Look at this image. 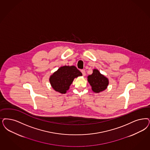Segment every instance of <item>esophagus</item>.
I'll list each match as a JSON object with an SVG mask.
<instances>
[{"mask_svg":"<svg viewBox=\"0 0 150 150\" xmlns=\"http://www.w3.org/2000/svg\"><path fill=\"white\" fill-rule=\"evenodd\" d=\"M81 72H82L83 76H85V75H86V73H85V71L84 70H81Z\"/></svg>","mask_w":150,"mask_h":150,"instance_id":"34e87169","label":"esophagus"}]
</instances>
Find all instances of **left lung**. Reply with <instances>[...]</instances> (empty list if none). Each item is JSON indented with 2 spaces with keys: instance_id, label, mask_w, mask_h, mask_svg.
<instances>
[{
  "instance_id": "obj_1",
  "label": "left lung",
  "mask_w": 150,
  "mask_h": 150,
  "mask_svg": "<svg viewBox=\"0 0 150 150\" xmlns=\"http://www.w3.org/2000/svg\"><path fill=\"white\" fill-rule=\"evenodd\" d=\"M88 81L94 93H99L106 90L109 85L108 78L101 74L98 69H93L91 75L88 76Z\"/></svg>"
}]
</instances>
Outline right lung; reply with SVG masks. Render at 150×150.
<instances>
[{
  "mask_svg": "<svg viewBox=\"0 0 150 150\" xmlns=\"http://www.w3.org/2000/svg\"><path fill=\"white\" fill-rule=\"evenodd\" d=\"M83 74L75 66H63L54 72L49 78L52 88L57 92L65 93L75 78Z\"/></svg>",
  "mask_w": 150,
  "mask_h": 150,
  "instance_id": "add662e5",
  "label": "right lung"
}]
</instances>
